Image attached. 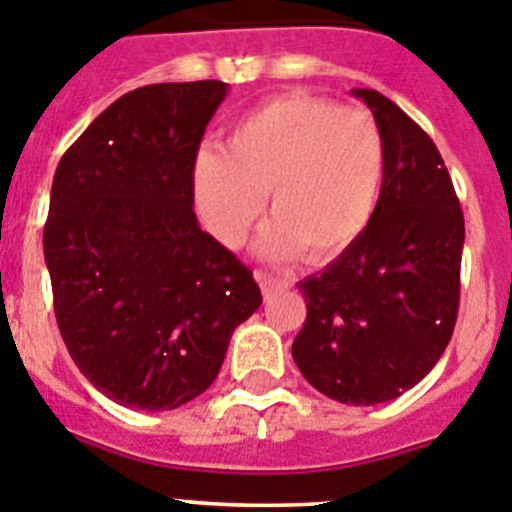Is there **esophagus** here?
Listing matches in <instances>:
<instances>
[{
    "instance_id": "esophagus-1",
    "label": "esophagus",
    "mask_w": 512,
    "mask_h": 512,
    "mask_svg": "<svg viewBox=\"0 0 512 512\" xmlns=\"http://www.w3.org/2000/svg\"><path fill=\"white\" fill-rule=\"evenodd\" d=\"M256 279H259L261 294H264V299H271V296H274L276 291L289 289V281L279 279V276L269 274V271H256Z\"/></svg>"
}]
</instances>
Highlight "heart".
I'll return each instance as SVG.
<instances>
[{
	"instance_id": "b5f03b06",
	"label": "heart",
	"mask_w": 512,
	"mask_h": 512,
	"mask_svg": "<svg viewBox=\"0 0 512 512\" xmlns=\"http://www.w3.org/2000/svg\"><path fill=\"white\" fill-rule=\"evenodd\" d=\"M384 178V140L362 107L281 95L233 125L226 150L193 160L198 213L218 243L241 246L271 193L276 216L259 236L269 259L304 248L311 261L347 251L372 223Z\"/></svg>"
}]
</instances>
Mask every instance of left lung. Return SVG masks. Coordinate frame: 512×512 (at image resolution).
<instances>
[{
    "instance_id": "left-lung-1",
    "label": "left lung",
    "mask_w": 512,
    "mask_h": 512,
    "mask_svg": "<svg viewBox=\"0 0 512 512\" xmlns=\"http://www.w3.org/2000/svg\"><path fill=\"white\" fill-rule=\"evenodd\" d=\"M354 95L382 133V191L367 231L299 284L306 321L291 354L321 394L367 407L415 387L450 344L465 218L430 135L382 92Z\"/></svg>"
}]
</instances>
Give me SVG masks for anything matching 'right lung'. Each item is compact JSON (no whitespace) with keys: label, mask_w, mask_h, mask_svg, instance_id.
Listing matches in <instances>:
<instances>
[{"label":"right lung","mask_w":512,"mask_h":512,"mask_svg":"<svg viewBox=\"0 0 512 512\" xmlns=\"http://www.w3.org/2000/svg\"><path fill=\"white\" fill-rule=\"evenodd\" d=\"M221 80L128 92L55 170L45 261L77 369L118 405L175 410L211 387L231 334L261 306L236 253L201 231L193 160Z\"/></svg>","instance_id":"add662e5"}]
</instances>
